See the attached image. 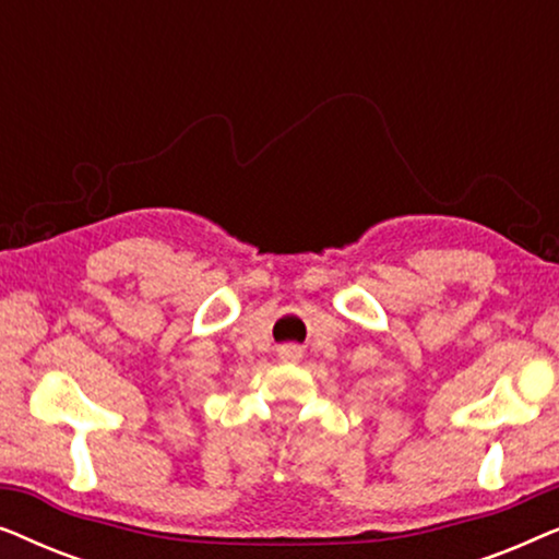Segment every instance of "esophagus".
I'll return each mask as SVG.
<instances>
[{"mask_svg":"<svg viewBox=\"0 0 559 559\" xmlns=\"http://www.w3.org/2000/svg\"><path fill=\"white\" fill-rule=\"evenodd\" d=\"M302 356V350L295 346V343H287V346L280 348V358L282 361H297Z\"/></svg>","mask_w":559,"mask_h":559,"instance_id":"34e87169","label":"esophagus"}]
</instances>
